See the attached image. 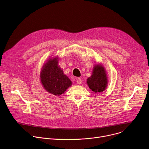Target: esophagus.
<instances>
[{"label": "esophagus", "mask_w": 149, "mask_h": 149, "mask_svg": "<svg viewBox=\"0 0 149 149\" xmlns=\"http://www.w3.org/2000/svg\"><path fill=\"white\" fill-rule=\"evenodd\" d=\"M77 83L78 84H81V79L78 78L77 79Z\"/></svg>", "instance_id": "1"}]
</instances>
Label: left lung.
I'll list each match as a JSON object with an SVG mask.
<instances>
[{"instance_id":"1","label":"left lung","mask_w":149,"mask_h":149,"mask_svg":"<svg viewBox=\"0 0 149 149\" xmlns=\"http://www.w3.org/2000/svg\"><path fill=\"white\" fill-rule=\"evenodd\" d=\"M108 76L105 68L102 64H95L92 75L87 79L88 87L96 93L104 92L108 86Z\"/></svg>"}]
</instances>
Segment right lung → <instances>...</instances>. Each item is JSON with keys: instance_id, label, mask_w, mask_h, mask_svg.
<instances>
[{"instance_id": "add662e5", "label": "right lung", "mask_w": 149, "mask_h": 149, "mask_svg": "<svg viewBox=\"0 0 149 149\" xmlns=\"http://www.w3.org/2000/svg\"><path fill=\"white\" fill-rule=\"evenodd\" d=\"M58 59L57 56L47 59L41 69L40 80L45 91L60 96L72 85V82L58 66Z\"/></svg>"}]
</instances>
